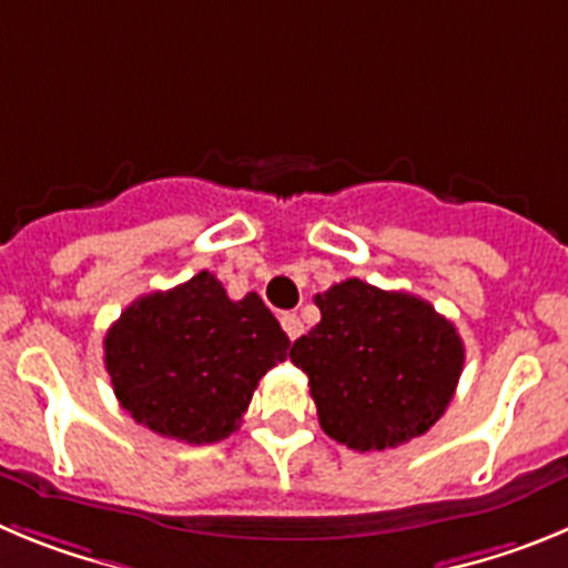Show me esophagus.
Masks as SVG:
<instances>
[{"mask_svg":"<svg viewBox=\"0 0 568 568\" xmlns=\"http://www.w3.org/2000/svg\"><path fill=\"white\" fill-rule=\"evenodd\" d=\"M281 327H284V333H287L290 341H295L301 333H304V324H301V318L295 313L281 315Z\"/></svg>","mask_w":568,"mask_h":568,"instance_id":"34e87169","label":"esophagus"}]
</instances>
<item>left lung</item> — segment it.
Returning <instances> with one entry per match:
<instances>
[{"mask_svg":"<svg viewBox=\"0 0 568 568\" xmlns=\"http://www.w3.org/2000/svg\"><path fill=\"white\" fill-rule=\"evenodd\" d=\"M321 321L290 361L310 378L321 429L355 453L424 435L453 400L464 341L453 321L413 293L361 278L315 295Z\"/></svg>","mask_w":568,"mask_h":568,"instance_id":"1","label":"left lung"}]
</instances>
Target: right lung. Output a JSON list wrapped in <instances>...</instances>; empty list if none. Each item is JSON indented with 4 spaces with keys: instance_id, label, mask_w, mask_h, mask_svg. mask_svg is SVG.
Segmentation results:
<instances>
[{
    "instance_id": "1",
    "label": "right lung",
    "mask_w": 568,
    "mask_h": 568,
    "mask_svg": "<svg viewBox=\"0 0 568 568\" xmlns=\"http://www.w3.org/2000/svg\"><path fill=\"white\" fill-rule=\"evenodd\" d=\"M287 349V333L258 293L233 301L202 270L124 310L104 335V369L135 424L213 444L239 429L258 381Z\"/></svg>"
}]
</instances>
